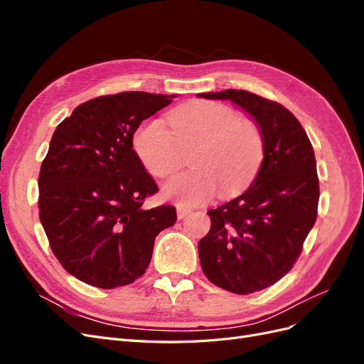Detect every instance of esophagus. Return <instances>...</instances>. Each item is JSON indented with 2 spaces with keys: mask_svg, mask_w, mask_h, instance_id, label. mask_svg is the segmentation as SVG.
Instances as JSON below:
<instances>
[{
  "mask_svg": "<svg viewBox=\"0 0 364 364\" xmlns=\"http://www.w3.org/2000/svg\"><path fill=\"white\" fill-rule=\"evenodd\" d=\"M176 211H178V218L182 220V218H185L186 215L191 213V209L190 208H185V206H178V209H176Z\"/></svg>",
  "mask_w": 364,
  "mask_h": 364,
  "instance_id": "1",
  "label": "esophagus"
}]
</instances>
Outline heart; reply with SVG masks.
I'll list each match as a JSON object with an SVG mask.
<instances>
[{"mask_svg":"<svg viewBox=\"0 0 364 364\" xmlns=\"http://www.w3.org/2000/svg\"><path fill=\"white\" fill-rule=\"evenodd\" d=\"M170 129L158 119L147 121L134 136L139 162L151 176L167 179L183 164V151L194 149L188 173L164 186L165 199L181 205H202L220 191L229 197L255 181L264 161V135L249 118L232 107L197 100L174 109Z\"/></svg>","mask_w":364,"mask_h":364,"instance_id":"heart-1","label":"heart"}]
</instances>
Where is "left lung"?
<instances>
[{"label":"left lung","instance_id":"obj_1","mask_svg":"<svg viewBox=\"0 0 364 364\" xmlns=\"http://www.w3.org/2000/svg\"><path fill=\"white\" fill-rule=\"evenodd\" d=\"M246 111L264 135L255 181L234 200L208 211L200 266L217 287L237 294L267 289L290 272L314 226L318 178L314 150L297 118L277 102L243 90L205 92Z\"/></svg>","mask_w":364,"mask_h":364}]
</instances>
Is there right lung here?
Here are the masks:
<instances>
[{
  "instance_id": "obj_1",
  "label": "right lung",
  "mask_w": 364,
  "mask_h": 364,
  "mask_svg": "<svg viewBox=\"0 0 364 364\" xmlns=\"http://www.w3.org/2000/svg\"><path fill=\"white\" fill-rule=\"evenodd\" d=\"M176 95L142 91L77 106L56 127L39 173V218L54 255L98 289L132 284L149 267L156 235L176 208L144 209L158 185L134 150V134Z\"/></svg>"
}]
</instances>
